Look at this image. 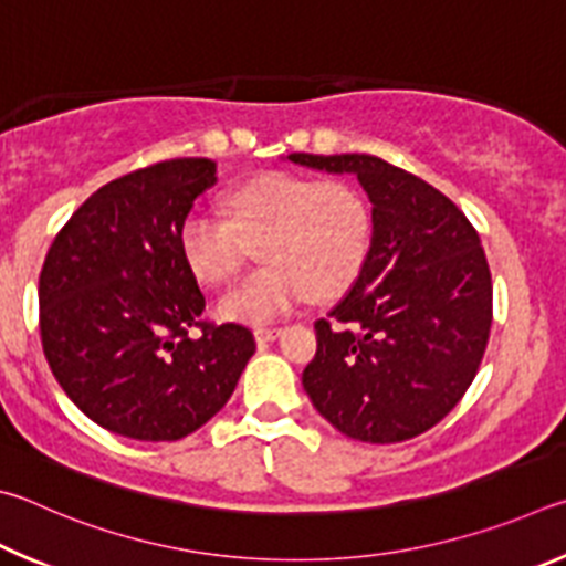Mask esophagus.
Segmentation results:
<instances>
[{"label":"esophagus","instance_id":"34e87169","mask_svg":"<svg viewBox=\"0 0 566 566\" xmlns=\"http://www.w3.org/2000/svg\"><path fill=\"white\" fill-rule=\"evenodd\" d=\"M253 335H255L258 343H273L277 335H281V328H265V325H258Z\"/></svg>","mask_w":566,"mask_h":566}]
</instances>
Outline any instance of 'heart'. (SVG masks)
<instances>
[{"label":"heart","mask_w":566,"mask_h":566,"mask_svg":"<svg viewBox=\"0 0 566 566\" xmlns=\"http://www.w3.org/2000/svg\"><path fill=\"white\" fill-rule=\"evenodd\" d=\"M226 218L193 211L178 228L198 283L231 281L258 243L263 265L218 303L228 321L268 323L305 298L333 301L358 281L373 245V211L358 188L298 174H261L226 196Z\"/></svg>","instance_id":"b5f03b06"}]
</instances>
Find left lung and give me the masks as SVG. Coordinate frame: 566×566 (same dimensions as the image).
Masks as SVG:
<instances>
[{
    "instance_id": "8db88e82",
    "label": "left lung",
    "mask_w": 566,
    "mask_h": 566,
    "mask_svg": "<svg viewBox=\"0 0 566 566\" xmlns=\"http://www.w3.org/2000/svg\"><path fill=\"white\" fill-rule=\"evenodd\" d=\"M358 176L373 245L358 281L315 323L303 388L353 440L388 444L438 424L478 375L492 325V275L480 235L448 196L368 154H291Z\"/></svg>"
}]
</instances>
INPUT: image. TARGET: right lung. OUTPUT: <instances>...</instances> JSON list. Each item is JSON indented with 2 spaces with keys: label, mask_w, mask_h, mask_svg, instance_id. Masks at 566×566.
Returning <instances> with one entry per match:
<instances>
[{
  "label": "right lung",
  "mask_w": 566,
  "mask_h": 566,
  "mask_svg": "<svg viewBox=\"0 0 566 566\" xmlns=\"http://www.w3.org/2000/svg\"><path fill=\"white\" fill-rule=\"evenodd\" d=\"M213 184L211 158L138 168L88 196L44 258L46 363L69 400L108 432L186 438L223 408L255 353L243 325L201 321L206 298L178 248V228Z\"/></svg>",
  "instance_id": "add662e5"
}]
</instances>
